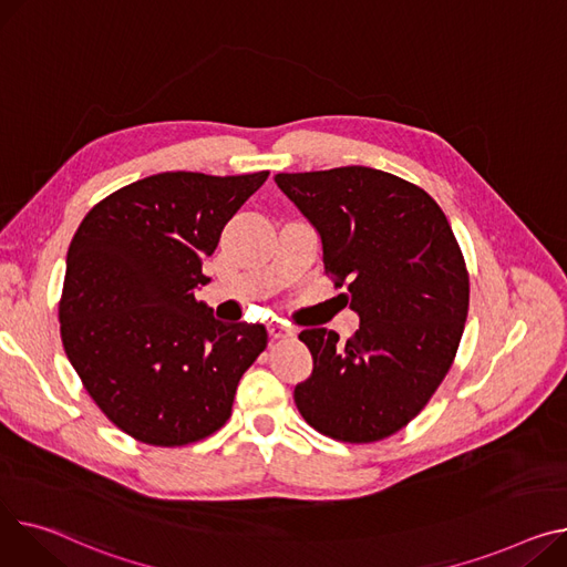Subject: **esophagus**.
Returning a JSON list of instances; mask_svg holds the SVG:
<instances>
[{
    "label": "esophagus",
    "instance_id": "1",
    "mask_svg": "<svg viewBox=\"0 0 567 567\" xmlns=\"http://www.w3.org/2000/svg\"><path fill=\"white\" fill-rule=\"evenodd\" d=\"M269 334H271V339H285V337H293V330L287 328L285 323L276 321L269 326Z\"/></svg>",
    "mask_w": 567,
    "mask_h": 567
}]
</instances>
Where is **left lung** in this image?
Returning <instances> with one entry per match:
<instances>
[{
  "mask_svg": "<svg viewBox=\"0 0 567 567\" xmlns=\"http://www.w3.org/2000/svg\"><path fill=\"white\" fill-rule=\"evenodd\" d=\"M280 192L321 237L323 267L360 317L347 342L328 328L298 334L312 375L293 401L319 433L375 442L417 417L456 358L470 278L440 205L392 173L342 166L278 173Z\"/></svg>",
  "mask_w": 567,
  "mask_h": 567,
  "instance_id": "obj_1",
  "label": "left lung"
}]
</instances>
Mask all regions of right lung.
<instances>
[{
	"label": "right lung",
	"mask_w": 567,
	"mask_h": 567,
	"mask_svg": "<svg viewBox=\"0 0 567 567\" xmlns=\"http://www.w3.org/2000/svg\"><path fill=\"white\" fill-rule=\"evenodd\" d=\"M250 175L157 173L100 200L74 233L59 303L63 349L121 431L182 446L230 420L267 328L223 323L196 300L237 209L267 182Z\"/></svg>",
	"instance_id": "obj_1"
}]
</instances>
